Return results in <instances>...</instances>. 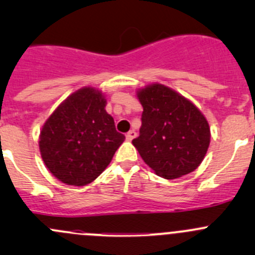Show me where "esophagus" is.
Here are the masks:
<instances>
[{
    "label": "esophagus",
    "instance_id": "1",
    "mask_svg": "<svg viewBox=\"0 0 255 255\" xmlns=\"http://www.w3.org/2000/svg\"><path fill=\"white\" fill-rule=\"evenodd\" d=\"M135 135H137V133H135V130H129V132L127 133V135H126V138H127V140H132L134 139Z\"/></svg>",
    "mask_w": 255,
    "mask_h": 255
}]
</instances>
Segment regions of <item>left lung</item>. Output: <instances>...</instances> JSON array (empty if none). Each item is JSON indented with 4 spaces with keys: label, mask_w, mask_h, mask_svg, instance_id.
<instances>
[{
    "label": "left lung",
    "mask_w": 255,
    "mask_h": 255,
    "mask_svg": "<svg viewBox=\"0 0 255 255\" xmlns=\"http://www.w3.org/2000/svg\"><path fill=\"white\" fill-rule=\"evenodd\" d=\"M143 106L139 137L132 140L144 163L164 179L199 168L211 140L204 113L190 100L163 84L137 90Z\"/></svg>",
    "instance_id": "left-lung-1"
}]
</instances>
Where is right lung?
Wrapping results in <instances>:
<instances>
[{"label": "right lung", "instance_id": "obj_1", "mask_svg": "<svg viewBox=\"0 0 255 255\" xmlns=\"http://www.w3.org/2000/svg\"><path fill=\"white\" fill-rule=\"evenodd\" d=\"M102 91L85 86L66 97L49 116L39 134V150L48 170L61 182L85 186L111 163L125 142L106 112Z\"/></svg>", "mask_w": 255, "mask_h": 255}]
</instances>
